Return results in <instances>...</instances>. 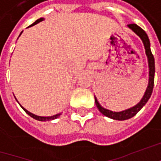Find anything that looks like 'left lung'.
Segmentation results:
<instances>
[{
	"label": "left lung",
	"instance_id": "1",
	"mask_svg": "<svg viewBox=\"0 0 161 161\" xmlns=\"http://www.w3.org/2000/svg\"><path fill=\"white\" fill-rule=\"evenodd\" d=\"M127 27L139 36L141 40L142 41L143 46H144L146 56L148 59V65H149V82H148V86H147V89L145 90V93H144L143 97H142V99L140 100V102L132 108L120 111V112H114V111L103 108L95 97V103H96L97 108H98V110L100 111V113L109 117V118H111V119L119 121L126 120V119L132 118L133 116H134L139 112L142 108H143V106H145V104L148 102V100L150 99V97L152 96L153 86H154V75H155V61H154L153 54L151 51L150 39L145 33V31L142 28H140L139 26H137L136 24H130Z\"/></svg>",
	"mask_w": 161,
	"mask_h": 161
}]
</instances>
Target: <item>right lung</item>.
Instances as JSON below:
<instances>
[{
    "mask_svg": "<svg viewBox=\"0 0 161 161\" xmlns=\"http://www.w3.org/2000/svg\"><path fill=\"white\" fill-rule=\"evenodd\" d=\"M43 20H44V18H40V19H38L37 20H36L32 25H30L29 27H32V26H34V25H36V24H37V23H39V22L43 21ZM21 34H22V32L20 33V35ZM20 35H19V36H20ZM16 100H17V99H16ZM17 101H18V100H17ZM20 107H21L22 109H23V110H24V111H25L28 115H30L31 117H33V118L36 119V120L42 121V122H44V121H50V120H53V119H56V118H58L59 116H60V114H61V113H59V114H54V115H51V116H39V115H36V114H32V113H30V112L28 111L26 108H23L21 105H20Z\"/></svg>",
    "mask_w": 161,
    "mask_h": 161,
    "instance_id": "add662e5",
    "label": "right lung"
}]
</instances>
